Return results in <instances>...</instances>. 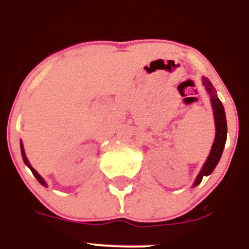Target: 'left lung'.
I'll use <instances>...</instances> for the list:
<instances>
[{
	"label": "left lung",
	"mask_w": 249,
	"mask_h": 249,
	"mask_svg": "<svg viewBox=\"0 0 249 249\" xmlns=\"http://www.w3.org/2000/svg\"><path fill=\"white\" fill-rule=\"evenodd\" d=\"M202 84L205 86L208 94H210V97H211V104L214 115V125H216V136H214V141L213 144H212L211 152H210V155H208L202 170H201L198 176L195 180L194 185H192L194 187L202 181L203 176H208L213 171L214 167L217 166L219 159L222 156L223 147H225L226 139H227V122H226V114L222 103L218 99L213 86H212L211 82L207 78L202 77Z\"/></svg>",
	"instance_id": "obj_1"
}]
</instances>
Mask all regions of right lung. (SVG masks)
<instances>
[{
  "label": "right lung",
  "instance_id": "add662e5",
  "mask_svg": "<svg viewBox=\"0 0 249 249\" xmlns=\"http://www.w3.org/2000/svg\"><path fill=\"white\" fill-rule=\"evenodd\" d=\"M21 154H22V158H23V161H24V163H26L27 166L30 167L31 169V171H32V174L35 175V178H37L38 181H39V183H42V185L43 186H47V183H46V181L43 180V178H42L41 175L38 174L37 171H36L35 169H33L32 166H31V163H30V161H28V159H27V156H26V152H24V149H23V144H22V141H21Z\"/></svg>",
  "mask_w": 249,
  "mask_h": 249
}]
</instances>
